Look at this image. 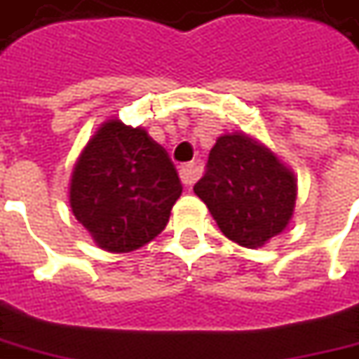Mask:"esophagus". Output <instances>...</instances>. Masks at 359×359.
I'll return each instance as SVG.
<instances>
[{
    "mask_svg": "<svg viewBox=\"0 0 359 359\" xmlns=\"http://www.w3.org/2000/svg\"><path fill=\"white\" fill-rule=\"evenodd\" d=\"M180 177H182V184L184 185H194L196 180L199 177V170H197L196 163H185L180 168Z\"/></svg>",
    "mask_w": 359,
    "mask_h": 359,
    "instance_id": "obj_1",
    "label": "esophagus"
}]
</instances>
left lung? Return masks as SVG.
<instances>
[{
  "mask_svg": "<svg viewBox=\"0 0 359 359\" xmlns=\"http://www.w3.org/2000/svg\"><path fill=\"white\" fill-rule=\"evenodd\" d=\"M194 191L227 239L257 249L290 223L297 177L264 144L231 132L219 136L211 148L208 170Z\"/></svg>",
  "mask_w": 359,
  "mask_h": 359,
  "instance_id": "8db88e82",
  "label": "left lung"
}]
</instances>
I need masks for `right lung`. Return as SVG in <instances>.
<instances>
[{
	"label": "right lung",
	"mask_w": 359,
	"mask_h": 359,
	"mask_svg": "<svg viewBox=\"0 0 359 359\" xmlns=\"http://www.w3.org/2000/svg\"><path fill=\"white\" fill-rule=\"evenodd\" d=\"M182 184L168 151L138 126L116 118L100 124L74 163L73 215L108 252H130L168 225Z\"/></svg>",
	"instance_id": "obj_1"
}]
</instances>
